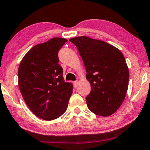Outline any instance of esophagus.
I'll return each mask as SVG.
<instances>
[{
  "instance_id": "1",
  "label": "esophagus",
  "mask_w": 150,
  "mask_h": 150,
  "mask_svg": "<svg viewBox=\"0 0 150 150\" xmlns=\"http://www.w3.org/2000/svg\"><path fill=\"white\" fill-rule=\"evenodd\" d=\"M74 83V88H76L77 86H78V81H75L73 82Z\"/></svg>"
}]
</instances>
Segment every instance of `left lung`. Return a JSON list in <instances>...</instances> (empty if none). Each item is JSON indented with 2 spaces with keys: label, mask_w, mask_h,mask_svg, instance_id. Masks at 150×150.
Segmentation results:
<instances>
[{
  "label": "left lung",
  "mask_w": 150,
  "mask_h": 150,
  "mask_svg": "<svg viewBox=\"0 0 150 150\" xmlns=\"http://www.w3.org/2000/svg\"><path fill=\"white\" fill-rule=\"evenodd\" d=\"M69 40L78 49L91 84L86 98L88 109L103 117L115 113L128 88L129 69L123 54L110 44L86 36Z\"/></svg>",
  "instance_id": "obj_1"
}]
</instances>
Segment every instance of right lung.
<instances>
[{
  "mask_svg": "<svg viewBox=\"0 0 150 150\" xmlns=\"http://www.w3.org/2000/svg\"><path fill=\"white\" fill-rule=\"evenodd\" d=\"M67 40L54 38L32 47L18 68V86L28 107L45 120L58 118L67 110L73 84L65 82L58 52Z\"/></svg>",
  "mask_w": 150,
  "mask_h": 150,
  "instance_id": "add662e5",
  "label": "right lung"
}]
</instances>
